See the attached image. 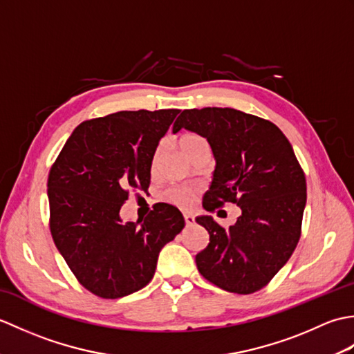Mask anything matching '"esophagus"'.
Masks as SVG:
<instances>
[{
	"label": "esophagus",
	"instance_id": "esophagus-1",
	"mask_svg": "<svg viewBox=\"0 0 354 354\" xmlns=\"http://www.w3.org/2000/svg\"><path fill=\"white\" fill-rule=\"evenodd\" d=\"M184 221L187 225H193L194 223V216L192 213H184Z\"/></svg>",
	"mask_w": 354,
	"mask_h": 354
}]
</instances>
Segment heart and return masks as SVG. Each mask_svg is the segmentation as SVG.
Listing matches in <instances>:
<instances>
[{
	"label": "heart",
	"mask_w": 354,
	"mask_h": 354,
	"mask_svg": "<svg viewBox=\"0 0 354 354\" xmlns=\"http://www.w3.org/2000/svg\"><path fill=\"white\" fill-rule=\"evenodd\" d=\"M179 146H181L183 152L187 156L192 158L194 155V152H198L201 147H205L208 145H207L205 138H202L201 135L187 133V135H184V137H181V140H179ZM158 160H160V149H156L153 156H152V170L156 169ZM164 196H165V199L173 202V204L185 207L192 202L193 192L189 189H184V187H173V189H169L167 192H165Z\"/></svg>",
	"instance_id": "1"
}]
</instances>
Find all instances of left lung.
Wrapping results in <instances>:
<instances>
[{
  "instance_id": "left-lung-1",
  "label": "left lung",
  "mask_w": 354,
  "mask_h": 354,
  "mask_svg": "<svg viewBox=\"0 0 354 354\" xmlns=\"http://www.w3.org/2000/svg\"><path fill=\"white\" fill-rule=\"evenodd\" d=\"M207 138L216 169L202 207L227 202L242 214L228 230L212 216L196 222L209 243L196 255L201 275L223 290L248 295L272 280L295 251L306 207V176L289 140L269 120L232 108L185 109L173 132Z\"/></svg>"
}]
</instances>
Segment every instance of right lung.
I'll return each instance as SVG.
<instances>
[{"mask_svg": "<svg viewBox=\"0 0 354 354\" xmlns=\"http://www.w3.org/2000/svg\"><path fill=\"white\" fill-rule=\"evenodd\" d=\"M179 109L120 111L80 123L48 175L50 231L74 277L94 295L115 299L152 280L158 255L183 231V213L155 204L123 222L129 190H147L158 142Z\"/></svg>", "mask_w": 354, "mask_h": 354, "instance_id": "add662e5", "label": "right lung"}]
</instances>
